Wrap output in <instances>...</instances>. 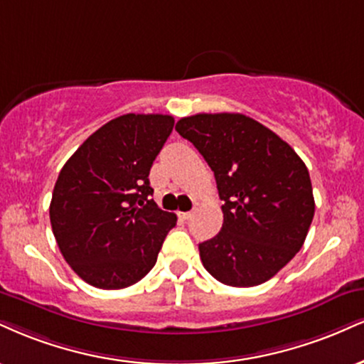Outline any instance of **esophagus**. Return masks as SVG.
Here are the masks:
<instances>
[{
	"instance_id": "34e87169",
	"label": "esophagus",
	"mask_w": 364,
	"mask_h": 364,
	"mask_svg": "<svg viewBox=\"0 0 364 364\" xmlns=\"http://www.w3.org/2000/svg\"><path fill=\"white\" fill-rule=\"evenodd\" d=\"M179 217H181L183 220H190V218L193 217V212H183V213H179Z\"/></svg>"
}]
</instances>
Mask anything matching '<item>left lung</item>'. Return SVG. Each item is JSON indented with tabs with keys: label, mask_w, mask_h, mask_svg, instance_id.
<instances>
[{
	"label": "left lung",
	"mask_w": 364,
	"mask_h": 364,
	"mask_svg": "<svg viewBox=\"0 0 364 364\" xmlns=\"http://www.w3.org/2000/svg\"><path fill=\"white\" fill-rule=\"evenodd\" d=\"M215 174L224 224L201 242L205 269L229 287H256L293 259L315 201L309 169L273 130L242 113H198L176 124Z\"/></svg>",
	"instance_id": "left-lung-1"
}]
</instances>
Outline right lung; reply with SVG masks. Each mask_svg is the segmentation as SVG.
<instances>
[{
    "label": "right lung",
    "instance_id": "1",
    "mask_svg": "<svg viewBox=\"0 0 364 364\" xmlns=\"http://www.w3.org/2000/svg\"><path fill=\"white\" fill-rule=\"evenodd\" d=\"M174 118L127 113L100 127L60 169L50 225L64 259L91 287L120 290L154 268L176 215L151 200L149 171Z\"/></svg>",
    "mask_w": 364,
    "mask_h": 364
}]
</instances>
